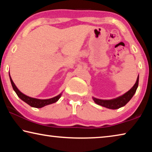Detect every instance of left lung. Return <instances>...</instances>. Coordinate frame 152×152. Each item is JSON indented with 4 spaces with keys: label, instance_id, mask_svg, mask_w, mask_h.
Segmentation results:
<instances>
[{
    "label": "left lung",
    "instance_id": "8db88e82",
    "mask_svg": "<svg viewBox=\"0 0 152 152\" xmlns=\"http://www.w3.org/2000/svg\"><path fill=\"white\" fill-rule=\"evenodd\" d=\"M138 84L139 79L137 80L135 86L133 87V88H132V90H131L129 92H128L127 93L125 94L123 97L120 98V99L117 100H114V101H102V100L96 99H95V98H92V99H93L95 103H96L99 105H101L102 107H106L107 109H118L121 107H124L125 105L127 104L128 102L130 101V100L132 99L133 95L135 93L136 90H137L138 87Z\"/></svg>",
    "mask_w": 152,
    "mask_h": 152
}]
</instances>
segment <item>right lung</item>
<instances>
[{"instance_id": "right-lung-1", "label": "right lung", "mask_w": 152, "mask_h": 152, "mask_svg": "<svg viewBox=\"0 0 152 152\" xmlns=\"http://www.w3.org/2000/svg\"><path fill=\"white\" fill-rule=\"evenodd\" d=\"M11 82V84L12 86V88H13L14 91L16 92L17 96H19L20 99L22 100L23 101L25 102V103H27L28 105H29L30 107H34V108H42L44 107L45 106H47V105L55 103V102H57L59 99H60L61 95H59V96H56L55 98H53L49 100H37V99H33L31 98H28L27 96H25V95H23V94L20 93V92L18 91L16 88V87L15 86L12 80Z\"/></svg>"}]
</instances>
